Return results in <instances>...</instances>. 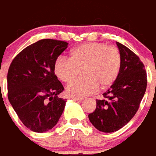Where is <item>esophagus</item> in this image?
<instances>
[{
  "label": "esophagus",
  "instance_id": "1",
  "mask_svg": "<svg viewBox=\"0 0 156 156\" xmlns=\"http://www.w3.org/2000/svg\"><path fill=\"white\" fill-rule=\"evenodd\" d=\"M72 99L74 100V101H80L83 100V98H73Z\"/></svg>",
  "mask_w": 156,
  "mask_h": 156
}]
</instances>
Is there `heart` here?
<instances>
[{
	"label": "heart",
	"instance_id": "heart-1",
	"mask_svg": "<svg viewBox=\"0 0 156 156\" xmlns=\"http://www.w3.org/2000/svg\"><path fill=\"white\" fill-rule=\"evenodd\" d=\"M122 58L115 46L103 43H87L70 50L69 58L60 56L54 64V73L58 80L69 83L83 69L85 78L73 81L66 87L71 98H82L98 90L108 88L115 82L121 69Z\"/></svg>",
	"mask_w": 156,
	"mask_h": 156
}]
</instances>
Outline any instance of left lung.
<instances>
[{"mask_svg":"<svg viewBox=\"0 0 156 156\" xmlns=\"http://www.w3.org/2000/svg\"><path fill=\"white\" fill-rule=\"evenodd\" d=\"M122 64L119 75L103 93L105 100H97V108L88 115L92 125L101 132L118 131L133 119L140 108L147 87V74L140 58L117 42Z\"/></svg>","mask_w":156,"mask_h":156,"instance_id":"8db88e82","label":"left lung"}]
</instances>
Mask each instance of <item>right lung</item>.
<instances>
[{
  "label": "right lung",
  "instance_id": "obj_1",
  "mask_svg": "<svg viewBox=\"0 0 156 156\" xmlns=\"http://www.w3.org/2000/svg\"><path fill=\"white\" fill-rule=\"evenodd\" d=\"M68 43L42 39L13 58L7 73L8 99L24 125L34 132L53 129L66 100L58 98L64 87L54 73V64Z\"/></svg>",
  "mask_w": 156,
  "mask_h": 156
}]
</instances>
